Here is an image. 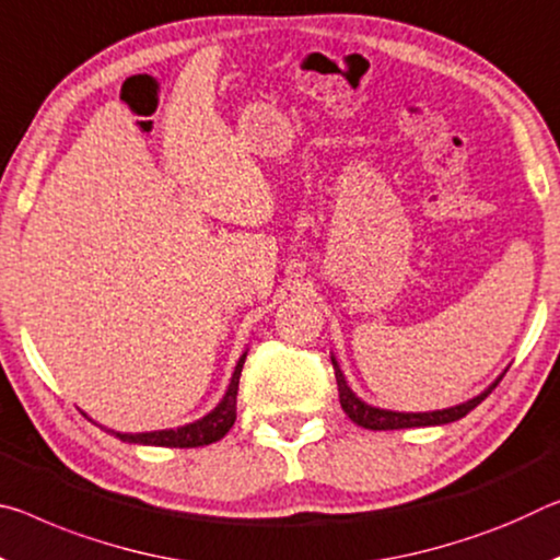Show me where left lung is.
I'll use <instances>...</instances> for the list:
<instances>
[{"mask_svg":"<svg viewBox=\"0 0 560 560\" xmlns=\"http://www.w3.org/2000/svg\"><path fill=\"white\" fill-rule=\"evenodd\" d=\"M334 363V374H336V386H339V401L341 408L346 411V416L353 423L363 425V429H371V431H396V429H416V425H439V423H451V421H458L464 419L468 411H474V408L483 401V398L493 392L495 386H499V381L491 388H486L481 396L471 398V401L454 406V408H443V411H431V413H396V411H384V408H374V406H366L361 401V398L353 396V392L349 386H346V378L341 374L339 363Z\"/></svg>","mask_w":560,"mask_h":560,"instance_id":"obj_1","label":"left lung"}]
</instances>
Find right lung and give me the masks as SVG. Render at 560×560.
Returning <instances> with one entry per match:
<instances>
[{
  "mask_svg": "<svg viewBox=\"0 0 560 560\" xmlns=\"http://www.w3.org/2000/svg\"><path fill=\"white\" fill-rule=\"evenodd\" d=\"M244 359L236 363L232 384H229L226 396L221 398V404L203 416L201 421L182 425L176 431H152V433H114V436L127 441V443H144V446H166V448H197V446H209L219 439L226 436V431L232 429L236 421V394H238V376H242Z\"/></svg>",
  "mask_w": 560,
  "mask_h": 560,
  "instance_id": "add662e5",
  "label": "right lung"
}]
</instances>
